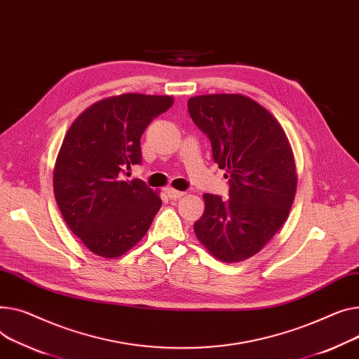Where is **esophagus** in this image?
Instances as JSON below:
<instances>
[{
    "label": "esophagus",
    "mask_w": 359,
    "mask_h": 359,
    "mask_svg": "<svg viewBox=\"0 0 359 359\" xmlns=\"http://www.w3.org/2000/svg\"><path fill=\"white\" fill-rule=\"evenodd\" d=\"M167 195H169L172 199H180V198H183L186 195V192H180V190L169 187V189H167Z\"/></svg>",
    "instance_id": "obj_1"
}]
</instances>
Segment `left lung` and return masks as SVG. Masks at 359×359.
Instances as JSON below:
<instances>
[{
  "mask_svg": "<svg viewBox=\"0 0 359 359\" xmlns=\"http://www.w3.org/2000/svg\"><path fill=\"white\" fill-rule=\"evenodd\" d=\"M187 109L229 179V199L203 195L195 233L222 262L248 259L287 221L297 189L290 141L269 109L241 93L198 95Z\"/></svg>",
  "mask_w": 359,
  "mask_h": 359,
  "instance_id": "obj_1",
  "label": "left lung"
}]
</instances>
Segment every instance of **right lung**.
<instances>
[{
    "instance_id": "obj_1",
    "label": "right lung",
    "mask_w": 359,
    "mask_h": 359,
    "mask_svg": "<svg viewBox=\"0 0 359 359\" xmlns=\"http://www.w3.org/2000/svg\"><path fill=\"white\" fill-rule=\"evenodd\" d=\"M173 102L170 95H116L92 104L69 127L55 163V198L70 231L93 254L124 255L161 208L158 192L128 180L126 170L141 161L146 127Z\"/></svg>"
}]
</instances>
